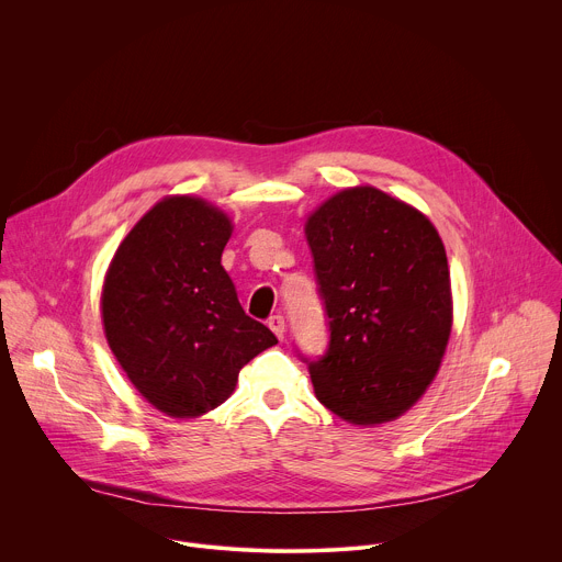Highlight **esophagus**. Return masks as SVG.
<instances>
[{"label":"esophagus","mask_w":562,"mask_h":562,"mask_svg":"<svg viewBox=\"0 0 562 562\" xmlns=\"http://www.w3.org/2000/svg\"><path fill=\"white\" fill-rule=\"evenodd\" d=\"M284 317L282 315H271L269 317V329L280 338V340H284Z\"/></svg>","instance_id":"1"}]
</instances>
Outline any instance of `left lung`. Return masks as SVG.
<instances>
[{"instance_id": "8db88e82", "label": "left lung", "mask_w": 562, "mask_h": 562, "mask_svg": "<svg viewBox=\"0 0 562 562\" xmlns=\"http://www.w3.org/2000/svg\"><path fill=\"white\" fill-rule=\"evenodd\" d=\"M325 356L306 362L319 403L353 425L405 414L431 384L451 334L442 239L414 206L345 189L306 220Z\"/></svg>"}]
</instances>
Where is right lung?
Listing matches in <instances>:
<instances>
[{
	"mask_svg": "<svg viewBox=\"0 0 562 562\" xmlns=\"http://www.w3.org/2000/svg\"><path fill=\"white\" fill-rule=\"evenodd\" d=\"M231 231L213 204L167 198L124 237L104 280L109 347L135 389L173 418L222 405L239 369L278 345L245 313L222 267Z\"/></svg>",
	"mask_w": 562,
	"mask_h": 562,
	"instance_id": "1",
	"label": "right lung"
}]
</instances>
